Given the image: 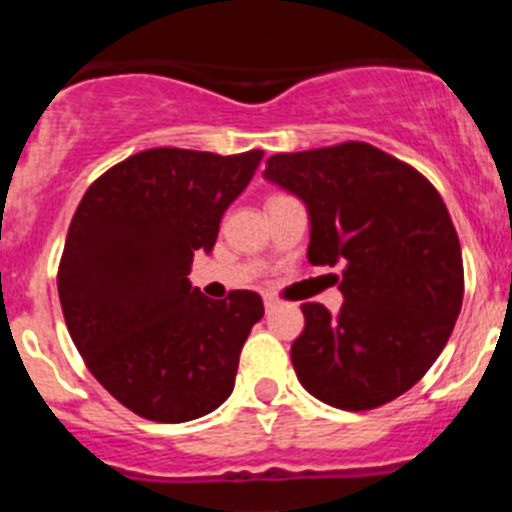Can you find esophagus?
I'll use <instances>...</instances> for the list:
<instances>
[{"label": "esophagus", "mask_w": 512, "mask_h": 512, "mask_svg": "<svg viewBox=\"0 0 512 512\" xmlns=\"http://www.w3.org/2000/svg\"><path fill=\"white\" fill-rule=\"evenodd\" d=\"M279 305V300L277 297H264V307H266V312H271L274 310V307Z\"/></svg>", "instance_id": "obj_1"}]
</instances>
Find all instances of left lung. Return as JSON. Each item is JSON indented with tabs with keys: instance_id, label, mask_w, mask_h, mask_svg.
<instances>
[{
	"instance_id": "obj_1",
	"label": "left lung",
	"mask_w": 512,
	"mask_h": 512,
	"mask_svg": "<svg viewBox=\"0 0 512 512\" xmlns=\"http://www.w3.org/2000/svg\"><path fill=\"white\" fill-rule=\"evenodd\" d=\"M264 179L310 217L307 261L343 266L341 310L302 305L297 379L325 405L372 410L420 382L464 297L461 246L433 184L369 143L277 153Z\"/></svg>"
}]
</instances>
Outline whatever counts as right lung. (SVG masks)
Instances as JSON below:
<instances>
[{
    "label": "right lung",
    "mask_w": 512,
    "mask_h": 512,
    "mask_svg": "<svg viewBox=\"0 0 512 512\" xmlns=\"http://www.w3.org/2000/svg\"><path fill=\"white\" fill-rule=\"evenodd\" d=\"M261 158L151 148L99 176L76 207L58 266L66 328L97 382L140 418L187 423L233 392L264 302L248 289L210 300L189 271Z\"/></svg>",
    "instance_id": "right-lung-1"
}]
</instances>
